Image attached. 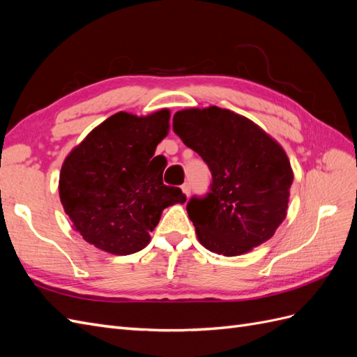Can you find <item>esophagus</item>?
<instances>
[{
  "instance_id": "obj_1",
  "label": "esophagus",
  "mask_w": 357,
  "mask_h": 357,
  "mask_svg": "<svg viewBox=\"0 0 357 357\" xmlns=\"http://www.w3.org/2000/svg\"><path fill=\"white\" fill-rule=\"evenodd\" d=\"M181 190H183V193H185L186 197H189L190 195V185H189V183H185V185L181 186Z\"/></svg>"
}]
</instances>
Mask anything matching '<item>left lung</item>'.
<instances>
[{
	"label": "left lung",
	"instance_id": "8db88e82",
	"mask_svg": "<svg viewBox=\"0 0 357 357\" xmlns=\"http://www.w3.org/2000/svg\"><path fill=\"white\" fill-rule=\"evenodd\" d=\"M172 129L211 171L210 192L186 205L199 243L238 256L271 238L294 181L283 147L250 119L215 105L177 112Z\"/></svg>",
	"mask_w": 357,
	"mask_h": 357
}]
</instances>
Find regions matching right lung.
Segmentation results:
<instances>
[{"instance_id":"1","label":"right lung","mask_w":357,"mask_h":357,"mask_svg":"<svg viewBox=\"0 0 357 357\" xmlns=\"http://www.w3.org/2000/svg\"><path fill=\"white\" fill-rule=\"evenodd\" d=\"M169 116L168 109L143 117L119 112L63 160L59 198L84 241L113 255L139 252L164 208L186 202L181 189L164 185V171L152 164Z\"/></svg>"}]
</instances>
